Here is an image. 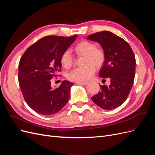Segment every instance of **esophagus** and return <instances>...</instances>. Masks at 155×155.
Listing matches in <instances>:
<instances>
[{
    "label": "esophagus",
    "instance_id": "1",
    "mask_svg": "<svg viewBox=\"0 0 155 155\" xmlns=\"http://www.w3.org/2000/svg\"><path fill=\"white\" fill-rule=\"evenodd\" d=\"M77 85H85L87 84V82H77Z\"/></svg>",
    "mask_w": 155,
    "mask_h": 155
}]
</instances>
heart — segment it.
Returning <instances> with one entry per match:
<instances>
[{"label":"heart","mask_w":155,"mask_h":155,"mask_svg":"<svg viewBox=\"0 0 155 155\" xmlns=\"http://www.w3.org/2000/svg\"><path fill=\"white\" fill-rule=\"evenodd\" d=\"M74 51L78 55L84 56L82 67L74 68L68 74V79L74 82H85L91 79L96 71V67L100 68L104 65L106 54L96 45L87 41H83L74 47ZM60 61L64 68H69L74 63V58L69 50L64 51Z\"/></svg>","instance_id":"b5f03b06"}]
</instances>
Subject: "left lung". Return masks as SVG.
Masks as SVG:
<instances>
[{
	"label": "left lung",
	"instance_id": "1",
	"mask_svg": "<svg viewBox=\"0 0 155 155\" xmlns=\"http://www.w3.org/2000/svg\"><path fill=\"white\" fill-rule=\"evenodd\" d=\"M87 39L100 43L106 54L100 76L109 78V85H100V91L91 98L105 110H112L123 104L132 88L135 76L136 59L132 48L127 42L109 31L96 33Z\"/></svg>",
	"mask_w": 155,
	"mask_h": 155
}]
</instances>
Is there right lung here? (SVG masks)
<instances>
[{
  "label": "right lung",
  "mask_w": 155,
  "mask_h": 155,
  "mask_svg": "<svg viewBox=\"0 0 155 155\" xmlns=\"http://www.w3.org/2000/svg\"><path fill=\"white\" fill-rule=\"evenodd\" d=\"M77 36L44 37L22 55L18 64V83L26 104L37 113L55 114L68 102L74 84L65 80L59 87L52 88L51 79L61 71V56Z\"/></svg>",
  "instance_id": "1"
}]
</instances>
